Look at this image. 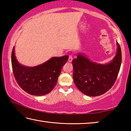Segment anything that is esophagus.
<instances>
[{
	"instance_id": "34e87169",
	"label": "esophagus",
	"mask_w": 131,
	"mask_h": 131,
	"mask_svg": "<svg viewBox=\"0 0 131 131\" xmlns=\"http://www.w3.org/2000/svg\"><path fill=\"white\" fill-rule=\"evenodd\" d=\"M72 60H73V57H72V55H69V59H68V61L69 62H71L72 61Z\"/></svg>"
}]
</instances>
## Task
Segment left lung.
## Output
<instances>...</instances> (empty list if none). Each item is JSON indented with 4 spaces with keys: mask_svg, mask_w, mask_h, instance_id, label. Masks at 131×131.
<instances>
[{
    "mask_svg": "<svg viewBox=\"0 0 131 131\" xmlns=\"http://www.w3.org/2000/svg\"><path fill=\"white\" fill-rule=\"evenodd\" d=\"M117 51L110 63L101 65L92 62L81 54L72 61L73 80L77 88L90 96H99L114 85L121 64V50L117 43Z\"/></svg>",
    "mask_w": 131,
    "mask_h": 131,
    "instance_id": "1",
    "label": "left lung"
}]
</instances>
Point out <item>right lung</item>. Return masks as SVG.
<instances>
[{"mask_svg":"<svg viewBox=\"0 0 131 131\" xmlns=\"http://www.w3.org/2000/svg\"><path fill=\"white\" fill-rule=\"evenodd\" d=\"M68 58V55L53 57L41 65L27 67L18 62L13 48L12 54L13 74L18 84L25 92L36 96L44 95L55 87L62 68Z\"/></svg>","mask_w":131,"mask_h":131,"instance_id":"1","label":"right lung"}]
</instances>
